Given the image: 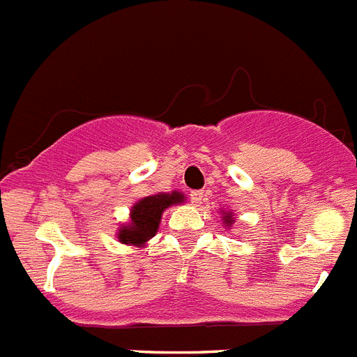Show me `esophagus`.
<instances>
[{"label": "esophagus", "instance_id": "34e87169", "mask_svg": "<svg viewBox=\"0 0 357 357\" xmlns=\"http://www.w3.org/2000/svg\"><path fill=\"white\" fill-rule=\"evenodd\" d=\"M189 200H191V204H193V206L202 204V200H204V191H191V195H189Z\"/></svg>", "mask_w": 357, "mask_h": 357}]
</instances>
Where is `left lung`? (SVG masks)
Listing matches in <instances>:
<instances>
[{"mask_svg": "<svg viewBox=\"0 0 357 357\" xmlns=\"http://www.w3.org/2000/svg\"><path fill=\"white\" fill-rule=\"evenodd\" d=\"M223 218H225V223H227V225H230V223L234 222V220H232V216H229V214H223Z\"/></svg>", "mask_w": 357, "mask_h": 357, "instance_id": "8db88e82", "label": "left lung"}]
</instances>
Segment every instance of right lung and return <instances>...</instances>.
Returning <instances> with one entry per match:
<instances>
[{"instance_id":"right-lung-1","label":"right lung","mask_w":357,"mask_h":357,"mask_svg":"<svg viewBox=\"0 0 357 357\" xmlns=\"http://www.w3.org/2000/svg\"><path fill=\"white\" fill-rule=\"evenodd\" d=\"M181 202H184V197L178 191H173L172 195L160 193L143 198L132 207L130 225L119 229L118 239L125 245L141 247L144 241L155 236L162 211L173 204H181Z\"/></svg>"}]
</instances>
